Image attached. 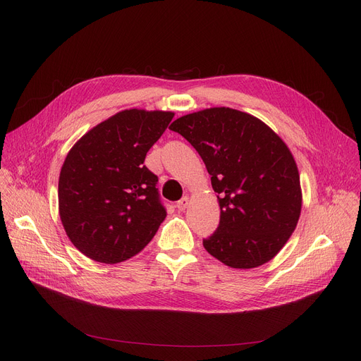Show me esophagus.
<instances>
[{
    "mask_svg": "<svg viewBox=\"0 0 361 361\" xmlns=\"http://www.w3.org/2000/svg\"><path fill=\"white\" fill-rule=\"evenodd\" d=\"M188 203H190V200H188V197H187V196H184L183 199H180V200L177 202V207H178V211H184L185 207L188 206Z\"/></svg>",
    "mask_w": 361,
    "mask_h": 361,
    "instance_id": "34e87169",
    "label": "esophagus"
}]
</instances>
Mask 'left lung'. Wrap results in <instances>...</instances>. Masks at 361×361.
<instances>
[{
  "mask_svg": "<svg viewBox=\"0 0 361 361\" xmlns=\"http://www.w3.org/2000/svg\"><path fill=\"white\" fill-rule=\"evenodd\" d=\"M203 159L219 195L216 231L207 253L235 269L274 259L294 233L301 212L297 164L276 133L247 112L209 108L169 126Z\"/></svg>",
  "mask_w": 361,
  "mask_h": 361,
  "instance_id": "1",
  "label": "left lung"
}]
</instances>
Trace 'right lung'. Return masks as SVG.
<instances>
[{
    "label": "right lung",
    "mask_w": 361,
    "mask_h": 361,
    "mask_svg": "<svg viewBox=\"0 0 361 361\" xmlns=\"http://www.w3.org/2000/svg\"><path fill=\"white\" fill-rule=\"evenodd\" d=\"M174 117L168 111L124 109L94 126L63 164L59 209L70 241L85 256L118 263L142 252L166 211L147 150Z\"/></svg>",
    "instance_id": "1"
}]
</instances>
